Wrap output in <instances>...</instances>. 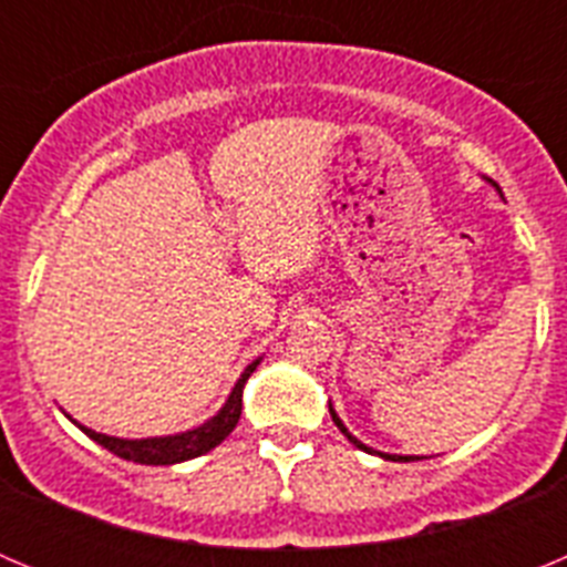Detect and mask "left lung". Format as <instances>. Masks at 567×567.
I'll return each mask as SVG.
<instances>
[{
  "mask_svg": "<svg viewBox=\"0 0 567 567\" xmlns=\"http://www.w3.org/2000/svg\"><path fill=\"white\" fill-rule=\"evenodd\" d=\"M329 414H332L334 425H338L340 432H343V434H346V437H349V443H354V445H358V449H363V452L374 454V452H372V449H369V445H363V443H360V440H358V437H352V434L346 432V425H343V423H340V417H338V414H334V409H332V405H329ZM380 457H385V460H394V463H412V460H420V457H403V454H380Z\"/></svg>",
  "mask_w": 567,
  "mask_h": 567,
  "instance_id": "left-lung-1",
  "label": "left lung"
}]
</instances>
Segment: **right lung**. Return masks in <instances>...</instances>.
Wrapping results in <instances>:
<instances>
[{
    "label": "right lung",
    "instance_id": "right-lung-1",
    "mask_svg": "<svg viewBox=\"0 0 567 567\" xmlns=\"http://www.w3.org/2000/svg\"><path fill=\"white\" fill-rule=\"evenodd\" d=\"M260 360L249 363L244 369V374L235 383L233 394L224 403V409L215 414L213 420H207L204 425L193 429V432L184 434H173V437H150V440H122V437H107V434H99L93 429H84L79 425L90 440H96L99 445H104L107 452H113L115 457L122 460H133V463L142 465H173V463H184V460L202 457V454L213 452L215 445L224 443L229 437L235 425L240 420V394H244V383L249 380V374L258 369Z\"/></svg>",
    "mask_w": 567,
    "mask_h": 567
}]
</instances>
